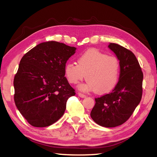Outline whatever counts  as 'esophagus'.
Listing matches in <instances>:
<instances>
[{"label": "esophagus", "instance_id": "1", "mask_svg": "<svg viewBox=\"0 0 157 157\" xmlns=\"http://www.w3.org/2000/svg\"><path fill=\"white\" fill-rule=\"evenodd\" d=\"M78 95L82 98H86V95H84V94L82 93H78Z\"/></svg>", "mask_w": 157, "mask_h": 157}]
</instances>
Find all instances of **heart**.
Instances as JSON below:
<instances>
[{
	"label": "heart",
	"mask_w": 157,
	"mask_h": 157,
	"mask_svg": "<svg viewBox=\"0 0 157 157\" xmlns=\"http://www.w3.org/2000/svg\"><path fill=\"white\" fill-rule=\"evenodd\" d=\"M78 64L67 62L64 75L72 84H78L86 75V83L79 86L82 90L106 94L112 91L118 83L121 66L116 57L90 49L78 57Z\"/></svg>",
	"instance_id": "obj_1"
}]
</instances>
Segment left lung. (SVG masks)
<instances>
[{
	"label": "left lung",
	"instance_id": "obj_1",
	"mask_svg": "<svg viewBox=\"0 0 157 157\" xmlns=\"http://www.w3.org/2000/svg\"><path fill=\"white\" fill-rule=\"evenodd\" d=\"M108 47L120 62L119 79L112 92L95 98L90 117L100 126L113 128L125 123L140 103L144 74L132 51L115 43H110Z\"/></svg>",
	"mask_w": 157,
	"mask_h": 157
}]
</instances>
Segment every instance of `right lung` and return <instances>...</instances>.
<instances>
[{
	"mask_svg": "<svg viewBox=\"0 0 157 157\" xmlns=\"http://www.w3.org/2000/svg\"><path fill=\"white\" fill-rule=\"evenodd\" d=\"M75 47L56 41L42 42L22 57L13 79L14 101L34 127H47L61 118L67 101L75 95L64 77V67Z\"/></svg>",
	"mask_w": 157,
	"mask_h": 157,
	"instance_id": "1",
	"label": "right lung"
}]
</instances>
